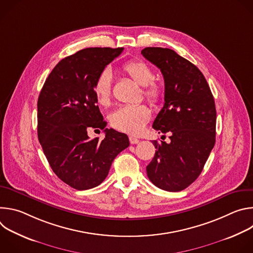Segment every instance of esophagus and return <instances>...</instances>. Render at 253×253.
Masks as SVG:
<instances>
[{"label": "esophagus", "instance_id": "1", "mask_svg": "<svg viewBox=\"0 0 253 253\" xmlns=\"http://www.w3.org/2000/svg\"><path fill=\"white\" fill-rule=\"evenodd\" d=\"M129 141L131 144H137L139 142V139L136 138V137H133V136H130L129 137Z\"/></svg>", "mask_w": 253, "mask_h": 253}]
</instances>
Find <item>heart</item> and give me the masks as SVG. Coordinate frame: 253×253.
I'll return each mask as SVG.
<instances>
[{
    "label": "heart",
    "mask_w": 253,
    "mask_h": 253,
    "mask_svg": "<svg viewBox=\"0 0 253 253\" xmlns=\"http://www.w3.org/2000/svg\"><path fill=\"white\" fill-rule=\"evenodd\" d=\"M123 73L140 86H143V95L152 103H159L163 99L162 86L153 80V71L150 66L140 60H130L122 66ZM94 95L98 103L108 106L112 98L111 75L104 71L94 83ZM151 112L146 105L122 106L110 116L111 125L122 132L137 134L150 119Z\"/></svg>",
    "instance_id": "b5f03b06"
}]
</instances>
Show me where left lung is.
I'll return each instance as SVG.
<instances>
[{
  "label": "left lung",
  "instance_id": "obj_1",
  "mask_svg": "<svg viewBox=\"0 0 253 253\" xmlns=\"http://www.w3.org/2000/svg\"><path fill=\"white\" fill-rule=\"evenodd\" d=\"M143 57L158 67L164 78V106L153 122L170 143L152 141L155 155L146 167L150 181L177 192L200 175L215 144L216 109L209 85L200 70L168 48L147 47Z\"/></svg>",
  "mask_w": 253,
  "mask_h": 253
}]
</instances>
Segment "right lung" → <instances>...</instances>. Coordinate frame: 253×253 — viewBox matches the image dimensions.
<instances>
[{"label": "right lung", "mask_w": 253, "mask_h": 253, "mask_svg": "<svg viewBox=\"0 0 253 253\" xmlns=\"http://www.w3.org/2000/svg\"><path fill=\"white\" fill-rule=\"evenodd\" d=\"M123 48H86L61 60L46 79L38 99V138L63 182L77 190L101 184L115 157L129 146L128 136L107 129L94 95V83ZM101 128L105 138L90 139Z\"/></svg>", "instance_id": "add662e5"}]
</instances>
